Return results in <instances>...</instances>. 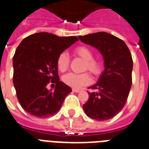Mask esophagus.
I'll list each match as a JSON object with an SVG mask.
<instances>
[{"label":"esophagus","instance_id":"esophagus-1","mask_svg":"<svg viewBox=\"0 0 149 149\" xmlns=\"http://www.w3.org/2000/svg\"><path fill=\"white\" fill-rule=\"evenodd\" d=\"M72 91H74V92H80V89H77V88H72Z\"/></svg>","mask_w":149,"mask_h":149}]
</instances>
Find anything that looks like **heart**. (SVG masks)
I'll use <instances>...</instances> for the list:
<instances>
[{
	"label": "heart",
	"instance_id": "1",
	"mask_svg": "<svg viewBox=\"0 0 149 149\" xmlns=\"http://www.w3.org/2000/svg\"><path fill=\"white\" fill-rule=\"evenodd\" d=\"M74 54L85 61L83 70H88L95 77H98L102 71V64L100 60L94 58V54L89 47L86 46H80L74 49ZM70 59L68 54L61 52L57 58V67L61 72L66 71L69 66ZM62 80L65 84L72 88H79L91 82V77L88 72L74 73L69 72L64 75Z\"/></svg>",
	"mask_w": 149,
	"mask_h": 149
}]
</instances>
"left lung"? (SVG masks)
<instances>
[{"label":"left lung","instance_id":"1","mask_svg":"<svg viewBox=\"0 0 149 149\" xmlns=\"http://www.w3.org/2000/svg\"><path fill=\"white\" fill-rule=\"evenodd\" d=\"M79 38L100 50L105 66L99 82L89 88L97 91L88 92L84 111L92 119H111L124 107L131 88L133 59L130 51L124 41L107 32L80 35Z\"/></svg>","mask_w":149,"mask_h":149}]
</instances>
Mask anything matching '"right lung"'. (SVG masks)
<instances>
[{
    "label": "right lung",
    "instance_id": "1",
    "mask_svg": "<svg viewBox=\"0 0 149 149\" xmlns=\"http://www.w3.org/2000/svg\"><path fill=\"white\" fill-rule=\"evenodd\" d=\"M77 41L76 36L40 32L27 36L19 45L13 56V84L19 102L27 113L49 118L60 110L72 89L59 80L57 58ZM50 83L55 84L54 91L47 89Z\"/></svg>",
    "mask_w": 149,
    "mask_h": 149
}]
</instances>
